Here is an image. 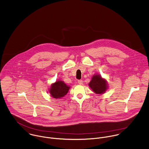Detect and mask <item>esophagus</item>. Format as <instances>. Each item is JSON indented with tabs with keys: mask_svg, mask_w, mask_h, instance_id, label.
I'll return each mask as SVG.
<instances>
[{
	"mask_svg": "<svg viewBox=\"0 0 149 149\" xmlns=\"http://www.w3.org/2000/svg\"><path fill=\"white\" fill-rule=\"evenodd\" d=\"M78 83L79 85H82V84H83V81H82V80H78Z\"/></svg>",
	"mask_w": 149,
	"mask_h": 149,
	"instance_id": "obj_1",
	"label": "esophagus"
}]
</instances>
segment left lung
Returning <instances> with one entry per match:
<instances>
[{
  "label": "left lung",
  "mask_w": 149,
  "mask_h": 149,
  "mask_svg": "<svg viewBox=\"0 0 149 149\" xmlns=\"http://www.w3.org/2000/svg\"><path fill=\"white\" fill-rule=\"evenodd\" d=\"M90 88L97 94H102L108 89L107 81L103 78L100 74H94L91 78V80L89 84Z\"/></svg>",
  "instance_id": "1"
}]
</instances>
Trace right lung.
<instances>
[{
	"instance_id": "obj_1",
	"label": "right lung",
	"mask_w": 149,
	"mask_h": 149,
	"mask_svg": "<svg viewBox=\"0 0 149 149\" xmlns=\"http://www.w3.org/2000/svg\"><path fill=\"white\" fill-rule=\"evenodd\" d=\"M70 88V86L67 85L63 81L59 80L51 84L49 88V93L54 98H61L67 94Z\"/></svg>"
}]
</instances>
